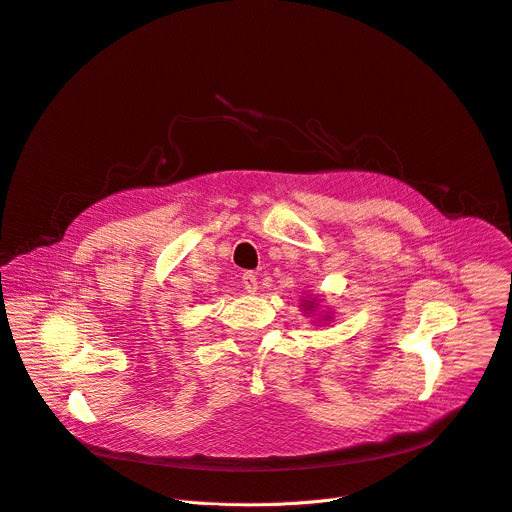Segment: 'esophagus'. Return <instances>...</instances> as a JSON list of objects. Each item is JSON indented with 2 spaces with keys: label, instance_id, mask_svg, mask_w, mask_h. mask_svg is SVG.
Segmentation results:
<instances>
[{
  "label": "esophagus",
  "instance_id": "esophagus-1",
  "mask_svg": "<svg viewBox=\"0 0 512 512\" xmlns=\"http://www.w3.org/2000/svg\"><path fill=\"white\" fill-rule=\"evenodd\" d=\"M242 285H244V289H246L248 293L254 295V293L258 291V279H256V274H254V272H244Z\"/></svg>",
  "mask_w": 512,
  "mask_h": 512
}]
</instances>
